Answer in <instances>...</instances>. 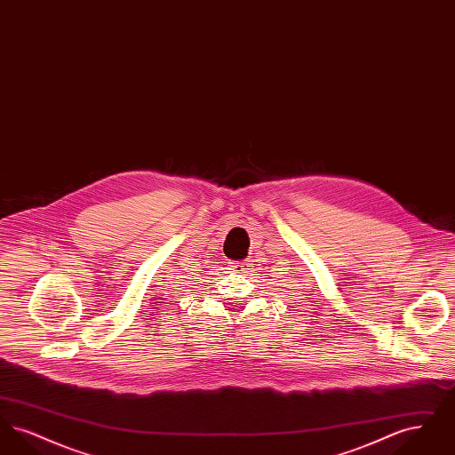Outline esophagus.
Returning <instances> with one entry per match:
<instances>
[{"mask_svg": "<svg viewBox=\"0 0 455 455\" xmlns=\"http://www.w3.org/2000/svg\"><path fill=\"white\" fill-rule=\"evenodd\" d=\"M230 269H234V271H237V273H245V271L251 269V267H249V262L232 260V262H230Z\"/></svg>", "mask_w": 455, "mask_h": 455, "instance_id": "1", "label": "esophagus"}]
</instances>
